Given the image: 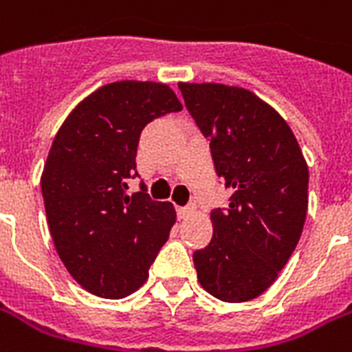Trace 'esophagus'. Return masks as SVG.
<instances>
[{"label":"esophagus","mask_w":352,"mask_h":352,"mask_svg":"<svg viewBox=\"0 0 352 352\" xmlns=\"http://www.w3.org/2000/svg\"><path fill=\"white\" fill-rule=\"evenodd\" d=\"M191 213H193V206H181V208H177V215L181 217V219H186Z\"/></svg>","instance_id":"1"}]
</instances>
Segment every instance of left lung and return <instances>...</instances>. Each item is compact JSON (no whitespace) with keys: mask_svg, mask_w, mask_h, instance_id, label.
Masks as SVG:
<instances>
[{"mask_svg":"<svg viewBox=\"0 0 352 352\" xmlns=\"http://www.w3.org/2000/svg\"><path fill=\"white\" fill-rule=\"evenodd\" d=\"M210 141L217 175L233 190L211 211L213 236L193 253L197 278L222 302L262 295L287 264L304 230L309 170L289 124L255 94L217 82H179Z\"/></svg>","mask_w":352,"mask_h":352,"instance_id":"left-lung-1","label":"left lung"}]
</instances>
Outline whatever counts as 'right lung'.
<instances>
[{
    "label": "right lung",
    "mask_w": 352,
    "mask_h": 352,
    "mask_svg": "<svg viewBox=\"0 0 352 352\" xmlns=\"http://www.w3.org/2000/svg\"><path fill=\"white\" fill-rule=\"evenodd\" d=\"M182 104L168 85L117 81L81 101L65 119L41 175L48 228L57 255L88 293L124 298L148 278L170 236L175 210L151 201L135 179L137 144L148 122Z\"/></svg>",
    "instance_id": "right-lung-1"
}]
</instances>
